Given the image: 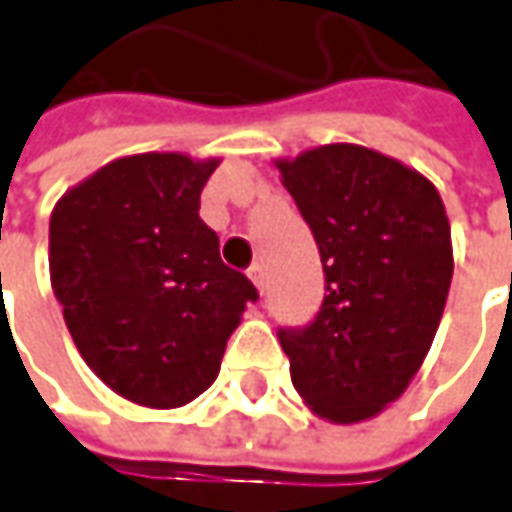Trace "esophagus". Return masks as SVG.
<instances>
[{"instance_id": "1", "label": "esophagus", "mask_w": 512, "mask_h": 512, "mask_svg": "<svg viewBox=\"0 0 512 512\" xmlns=\"http://www.w3.org/2000/svg\"><path fill=\"white\" fill-rule=\"evenodd\" d=\"M249 280L255 283L257 291H263V285H266V271H263V266H260V263H255V266L249 269Z\"/></svg>"}]
</instances>
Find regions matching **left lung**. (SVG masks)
Instances as JSON below:
<instances>
[{"label":"left lung","instance_id":"1","mask_svg":"<svg viewBox=\"0 0 512 512\" xmlns=\"http://www.w3.org/2000/svg\"><path fill=\"white\" fill-rule=\"evenodd\" d=\"M274 168L328 283L308 328L280 330L291 381L316 417L353 426L401 398L440 328L454 274L446 207L420 170L353 142Z\"/></svg>","mask_w":512,"mask_h":512}]
</instances>
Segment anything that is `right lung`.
Returning a JSON list of instances; mask_svg holds the SVG:
<instances>
[{
  "label": "right lung",
  "instance_id": "add662e5",
  "mask_svg": "<svg viewBox=\"0 0 512 512\" xmlns=\"http://www.w3.org/2000/svg\"><path fill=\"white\" fill-rule=\"evenodd\" d=\"M221 165L179 151L120 156L50 215V283L89 370L120 398L179 409L218 378L255 285L198 218Z\"/></svg>",
  "mask_w": 512,
  "mask_h": 512
}]
</instances>
